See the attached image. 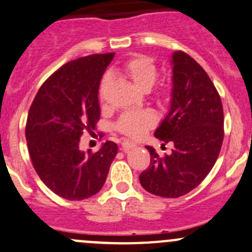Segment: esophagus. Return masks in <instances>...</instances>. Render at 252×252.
Here are the masks:
<instances>
[{
	"label": "esophagus",
	"instance_id": "esophagus-1",
	"mask_svg": "<svg viewBox=\"0 0 252 252\" xmlns=\"http://www.w3.org/2000/svg\"><path fill=\"white\" fill-rule=\"evenodd\" d=\"M135 146H136L135 143H131V141H129V140H124L123 143H122V150H123L124 153H126L129 149L135 148Z\"/></svg>",
	"mask_w": 252,
	"mask_h": 252
}]
</instances>
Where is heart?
<instances>
[{
  "label": "heart",
  "mask_w": 252,
  "mask_h": 252,
  "mask_svg": "<svg viewBox=\"0 0 252 252\" xmlns=\"http://www.w3.org/2000/svg\"><path fill=\"white\" fill-rule=\"evenodd\" d=\"M119 70L126 74L141 91H149L158 80L156 64L153 59L145 55H136L128 59L119 66ZM109 81H111L109 74H106L102 77L101 84H99V98L101 99H103ZM158 96L162 101H166L168 98V91L166 89H161L158 92ZM154 124H155V116L151 112H128L119 118L116 128L128 138L138 139Z\"/></svg>",
  "instance_id": "1"
}]
</instances>
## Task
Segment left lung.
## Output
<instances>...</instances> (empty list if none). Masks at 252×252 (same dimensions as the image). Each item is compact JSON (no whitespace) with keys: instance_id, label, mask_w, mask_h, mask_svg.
<instances>
[{"instance_id":"1","label":"left lung","mask_w":252,"mask_h":252,"mask_svg":"<svg viewBox=\"0 0 252 252\" xmlns=\"http://www.w3.org/2000/svg\"><path fill=\"white\" fill-rule=\"evenodd\" d=\"M171 64L170 109L154 135L172 143V153L161 158L146 146L150 165L139 180L155 196L177 198L194 189L213 168L224 139V113L218 91L194 59L175 51Z\"/></svg>"}]
</instances>
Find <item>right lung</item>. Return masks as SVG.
Instances as JSON below:
<instances>
[{
    "label": "right lung",
    "mask_w": 252,
    "mask_h": 252,
    "mask_svg": "<svg viewBox=\"0 0 252 252\" xmlns=\"http://www.w3.org/2000/svg\"><path fill=\"white\" fill-rule=\"evenodd\" d=\"M114 53L94 54L56 70L39 89L28 112L26 139L32 163L54 193L69 201L101 191L118 151L106 141L97 153L80 150L84 130L99 119L98 89Z\"/></svg>",
    "instance_id": "obj_1"
}]
</instances>
